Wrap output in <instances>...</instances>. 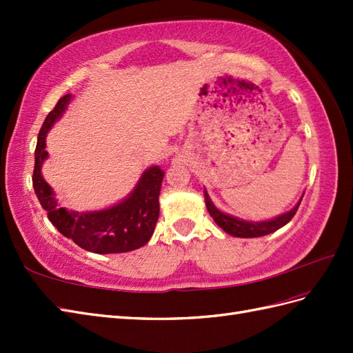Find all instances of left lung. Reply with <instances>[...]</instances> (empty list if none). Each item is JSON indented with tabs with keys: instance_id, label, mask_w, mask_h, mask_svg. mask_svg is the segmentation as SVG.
Listing matches in <instances>:
<instances>
[{
	"instance_id": "obj_1",
	"label": "left lung",
	"mask_w": 353,
	"mask_h": 353,
	"mask_svg": "<svg viewBox=\"0 0 353 353\" xmlns=\"http://www.w3.org/2000/svg\"><path fill=\"white\" fill-rule=\"evenodd\" d=\"M302 199H303V194L294 208L290 209L288 212L274 216V219L264 220V221H250V220L238 219V216L229 215L226 212L220 211V209L214 205V201L211 200L208 191L205 190V203H206V209H208L209 215L212 216L214 221L219 224V226L224 232H226V234H229L232 236H236V238H258V236L273 234V232H276L277 229L283 228L285 224H287L292 219V216L296 215Z\"/></svg>"
}]
</instances>
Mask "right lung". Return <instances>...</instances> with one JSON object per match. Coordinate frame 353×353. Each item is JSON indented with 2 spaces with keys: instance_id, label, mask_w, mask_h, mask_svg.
Listing matches in <instances>:
<instances>
[{
  "instance_id": "1",
  "label": "right lung",
  "mask_w": 353,
  "mask_h": 353,
  "mask_svg": "<svg viewBox=\"0 0 353 353\" xmlns=\"http://www.w3.org/2000/svg\"><path fill=\"white\" fill-rule=\"evenodd\" d=\"M71 100L72 95L68 94L57 101L37 137L33 171L37 200L52 226L81 249L99 254L137 250L150 241L159 219V194L165 172L159 165L147 168L129 196L109 208L85 212L61 208L54 191L42 176V165L48 157L45 150L47 133L62 118Z\"/></svg>"
}]
</instances>
